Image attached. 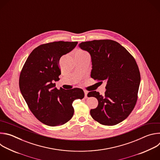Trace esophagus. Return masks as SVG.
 I'll return each instance as SVG.
<instances>
[{
  "label": "esophagus",
  "instance_id": "1",
  "mask_svg": "<svg viewBox=\"0 0 160 160\" xmlns=\"http://www.w3.org/2000/svg\"><path fill=\"white\" fill-rule=\"evenodd\" d=\"M88 91L87 90H84V94H85V98H87V94H88Z\"/></svg>",
  "mask_w": 160,
  "mask_h": 160
}]
</instances>
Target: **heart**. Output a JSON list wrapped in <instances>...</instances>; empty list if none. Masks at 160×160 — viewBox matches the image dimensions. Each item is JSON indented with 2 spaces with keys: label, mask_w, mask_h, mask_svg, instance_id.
I'll return each mask as SVG.
<instances>
[{
  "label": "heart",
  "mask_w": 160,
  "mask_h": 160,
  "mask_svg": "<svg viewBox=\"0 0 160 160\" xmlns=\"http://www.w3.org/2000/svg\"><path fill=\"white\" fill-rule=\"evenodd\" d=\"M78 52H80V53H82V54H87L86 52H85L84 51H78Z\"/></svg>",
  "instance_id": "b5f03b06"
}]
</instances>
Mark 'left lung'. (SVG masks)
<instances>
[{"mask_svg": "<svg viewBox=\"0 0 160 160\" xmlns=\"http://www.w3.org/2000/svg\"><path fill=\"white\" fill-rule=\"evenodd\" d=\"M79 47L91 56V78L99 83L106 82L104 96L96 91L87 94L98 100V107L90 111L91 117L103 125L122 122L138 98L141 75L134 58L119 43L109 39L83 42Z\"/></svg>", "mask_w": 160, "mask_h": 160, "instance_id": "1", "label": "left lung"}]
</instances>
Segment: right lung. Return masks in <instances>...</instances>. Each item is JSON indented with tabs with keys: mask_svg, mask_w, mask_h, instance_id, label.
Returning <instances> with one entry per match:
<instances>
[{
	"mask_svg": "<svg viewBox=\"0 0 160 160\" xmlns=\"http://www.w3.org/2000/svg\"><path fill=\"white\" fill-rule=\"evenodd\" d=\"M77 43L58 41L42 44L33 50L22 66L19 78L20 91L33 115L45 125L54 127L68 122L74 114L73 101L84 98L81 88L58 89L53 83L59 80L61 73V57Z\"/></svg>",
	"mask_w": 160,
	"mask_h": 160,
	"instance_id": "1",
	"label": "right lung"
}]
</instances>
